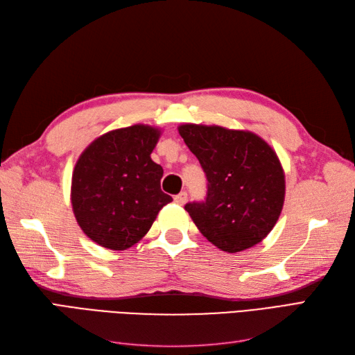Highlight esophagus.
I'll use <instances>...</instances> for the list:
<instances>
[{"label":"esophagus","mask_w":355,"mask_h":355,"mask_svg":"<svg viewBox=\"0 0 355 355\" xmlns=\"http://www.w3.org/2000/svg\"><path fill=\"white\" fill-rule=\"evenodd\" d=\"M187 200H188V194H187L185 191L180 192V194H178V196H175V202L179 204V206H184V204L187 202Z\"/></svg>","instance_id":"esophagus-1"}]
</instances>
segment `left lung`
Listing matches in <instances>:
<instances>
[{
  "label": "left lung",
  "mask_w": 355,
  "mask_h": 355,
  "mask_svg": "<svg viewBox=\"0 0 355 355\" xmlns=\"http://www.w3.org/2000/svg\"><path fill=\"white\" fill-rule=\"evenodd\" d=\"M179 133L207 178L202 201L185 204L200 232L235 253L271 232L284 202V173L274 149L250 132L184 124Z\"/></svg>",
  "instance_id": "8db88e82"
}]
</instances>
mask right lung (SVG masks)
I'll return each instance as SVG.
<instances>
[{
    "instance_id": "add662e5",
    "label": "right lung",
    "mask_w": 355,
    "mask_h": 355,
    "mask_svg": "<svg viewBox=\"0 0 355 355\" xmlns=\"http://www.w3.org/2000/svg\"><path fill=\"white\" fill-rule=\"evenodd\" d=\"M158 137L157 128L136 124L98 137L80 155L71 201L78 225L94 243L128 249L173 201L161 191L163 167L151 159Z\"/></svg>"
}]
</instances>
